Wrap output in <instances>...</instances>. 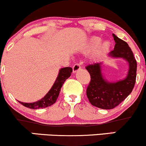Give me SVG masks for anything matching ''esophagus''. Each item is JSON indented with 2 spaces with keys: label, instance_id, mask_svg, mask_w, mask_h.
Listing matches in <instances>:
<instances>
[{
  "label": "esophagus",
  "instance_id": "34e87169",
  "mask_svg": "<svg viewBox=\"0 0 146 146\" xmlns=\"http://www.w3.org/2000/svg\"><path fill=\"white\" fill-rule=\"evenodd\" d=\"M81 68V66H80L79 64H75L74 66H73V73H76L77 71H78Z\"/></svg>",
  "mask_w": 146,
  "mask_h": 146
}]
</instances>
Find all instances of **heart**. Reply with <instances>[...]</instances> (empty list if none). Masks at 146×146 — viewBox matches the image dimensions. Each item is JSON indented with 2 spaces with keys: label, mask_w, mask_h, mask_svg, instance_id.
Here are the masks:
<instances>
[{
  "label": "heart",
  "mask_w": 146,
  "mask_h": 146,
  "mask_svg": "<svg viewBox=\"0 0 146 146\" xmlns=\"http://www.w3.org/2000/svg\"><path fill=\"white\" fill-rule=\"evenodd\" d=\"M102 40V39L100 37H92L90 38L86 47H85V51L86 53H90V52L95 51L97 48H98L94 55L95 60H99L104 56L109 51L110 46H111L109 41H104L101 43Z\"/></svg>",
  "instance_id": "1"
}]
</instances>
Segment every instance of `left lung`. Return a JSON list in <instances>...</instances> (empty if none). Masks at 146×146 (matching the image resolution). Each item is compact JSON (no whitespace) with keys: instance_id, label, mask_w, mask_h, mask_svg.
<instances>
[{"instance_id":"obj_1","label":"left lung","mask_w":146,"mask_h":146,"mask_svg":"<svg viewBox=\"0 0 146 146\" xmlns=\"http://www.w3.org/2000/svg\"><path fill=\"white\" fill-rule=\"evenodd\" d=\"M115 45L108 57L122 58L128 64V71L125 78L117 82L106 80L102 73L104 62L87 66L90 73V84L86 89V95L90 103L102 109H113L131 93L137 77V61L128 43L113 33Z\"/></svg>"}]
</instances>
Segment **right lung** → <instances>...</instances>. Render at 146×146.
Returning a JSON list of instances; mask_svg holds the SVG:
<instances>
[{
  "instance_id": "right-lung-1",
  "label": "right lung",
  "mask_w": 146,
  "mask_h": 146,
  "mask_svg": "<svg viewBox=\"0 0 146 146\" xmlns=\"http://www.w3.org/2000/svg\"><path fill=\"white\" fill-rule=\"evenodd\" d=\"M72 71H73V69L71 67L60 68L58 77H57L56 81L52 86L51 89L41 100L37 102H32V103H25V102L20 101H18V102L27 108H31V109L44 108L46 107H48L53 105V104L56 103L57 99L58 98V95L60 94L62 86L64 82L66 81V79H68L71 76Z\"/></svg>"
}]
</instances>
